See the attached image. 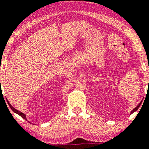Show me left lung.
I'll return each instance as SVG.
<instances>
[{"instance_id": "1", "label": "left lung", "mask_w": 149, "mask_h": 149, "mask_svg": "<svg viewBox=\"0 0 149 149\" xmlns=\"http://www.w3.org/2000/svg\"><path fill=\"white\" fill-rule=\"evenodd\" d=\"M141 102H142V101H141V102H140V103L139 104H138V106H137V107H135L134 108V109H133V110L132 111H131V113H130L132 114V113H134V112H135V111H137L138 110V109H139V107H140V105H141Z\"/></svg>"}]
</instances>
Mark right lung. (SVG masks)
<instances>
[{"mask_svg": "<svg viewBox=\"0 0 149 149\" xmlns=\"http://www.w3.org/2000/svg\"><path fill=\"white\" fill-rule=\"evenodd\" d=\"M7 102H8V105H9V107H10V109H12V110H13V111H14L15 113H17V114H18V115H19L20 116H21V117H22V118H24V119L26 120H27V119H26V115H25V114H24V113H22V112H20V111H19L17 110V109H15V108H14V107H13V106H12V105H11V104H10V102H8V100H7Z\"/></svg>", "mask_w": 149, "mask_h": 149, "instance_id": "obj_1", "label": "right lung"}]
</instances>
